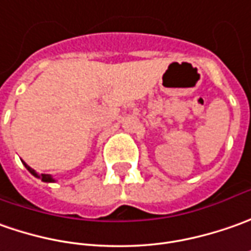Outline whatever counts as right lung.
<instances>
[{
  "label": "right lung",
  "instance_id": "right-lung-1",
  "mask_svg": "<svg viewBox=\"0 0 251 251\" xmlns=\"http://www.w3.org/2000/svg\"><path fill=\"white\" fill-rule=\"evenodd\" d=\"M22 162H23V165L26 167V169H27V171L30 172L33 176L39 177V179H41L43 182H47V183H51V182H55V179L51 176V175H47V174H37V172H36V171H34V169H33V168H30V167H29V165H27V164H26L25 161H22Z\"/></svg>",
  "mask_w": 251,
  "mask_h": 251
}]
</instances>
